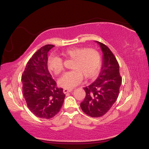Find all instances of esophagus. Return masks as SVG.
<instances>
[{
  "label": "esophagus",
  "instance_id": "1",
  "mask_svg": "<svg viewBox=\"0 0 149 149\" xmlns=\"http://www.w3.org/2000/svg\"><path fill=\"white\" fill-rule=\"evenodd\" d=\"M72 91V89H67V88H65L63 90V92L64 94H67V93L70 92Z\"/></svg>",
  "mask_w": 149,
  "mask_h": 149
}]
</instances>
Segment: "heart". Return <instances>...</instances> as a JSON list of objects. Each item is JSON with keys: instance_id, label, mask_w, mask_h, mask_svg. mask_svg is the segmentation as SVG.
Here are the masks:
<instances>
[{"instance_id": "obj_1", "label": "heart", "mask_w": 149, "mask_h": 149, "mask_svg": "<svg viewBox=\"0 0 149 149\" xmlns=\"http://www.w3.org/2000/svg\"><path fill=\"white\" fill-rule=\"evenodd\" d=\"M64 57L72 59V70L66 72L58 80V85L71 89L82 81L83 76L91 78L97 74L101 65V58L99 52L94 48L74 47L66 49L62 52ZM49 71L58 75L62 72L63 60L59 57L50 56L47 61Z\"/></svg>"}]
</instances>
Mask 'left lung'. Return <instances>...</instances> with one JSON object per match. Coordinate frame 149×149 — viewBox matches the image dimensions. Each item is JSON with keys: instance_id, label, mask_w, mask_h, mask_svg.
<instances>
[{"instance_id": "left-lung-1", "label": "left lung", "mask_w": 149, "mask_h": 149, "mask_svg": "<svg viewBox=\"0 0 149 149\" xmlns=\"http://www.w3.org/2000/svg\"><path fill=\"white\" fill-rule=\"evenodd\" d=\"M95 42L103 52V65L97 79L84 88L86 96L80 105L92 118L103 116L110 109L117 100L122 81L119 64L112 52L105 45Z\"/></svg>"}]
</instances>
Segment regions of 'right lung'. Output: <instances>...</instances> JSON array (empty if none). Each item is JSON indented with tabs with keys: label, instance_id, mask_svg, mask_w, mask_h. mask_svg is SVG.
<instances>
[{
	"label": "right lung",
	"instance_id": "add662e5",
	"mask_svg": "<svg viewBox=\"0 0 149 149\" xmlns=\"http://www.w3.org/2000/svg\"><path fill=\"white\" fill-rule=\"evenodd\" d=\"M52 45L42 46L35 53L22 75V92L28 109L38 118L50 119L59 112L65 94L49 74L48 53Z\"/></svg>",
	"mask_w": 149,
	"mask_h": 149
}]
</instances>
